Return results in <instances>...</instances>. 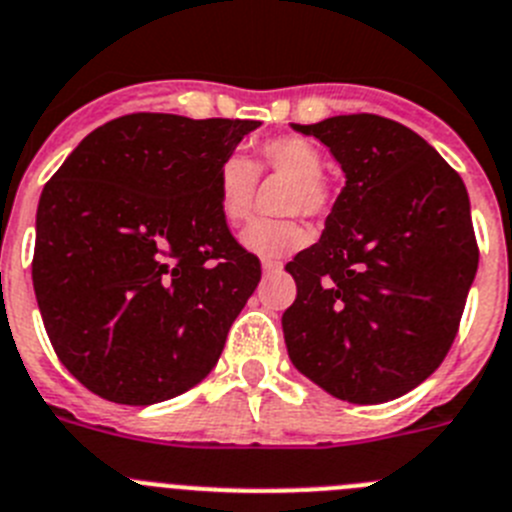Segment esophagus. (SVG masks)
<instances>
[{
	"mask_svg": "<svg viewBox=\"0 0 512 512\" xmlns=\"http://www.w3.org/2000/svg\"><path fill=\"white\" fill-rule=\"evenodd\" d=\"M261 269H264V274H279V271L284 269V264H281V261H276V259H264Z\"/></svg>",
	"mask_w": 512,
	"mask_h": 512,
	"instance_id": "34e87169",
	"label": "esophagus"
}]
</instances>
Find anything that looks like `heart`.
Returning a JSON list of instances; mask_svg holds the SVG:
<instances>
[{"label": "heart", "instance_id": "1", "mask_svg": "<svg viewBox=\"0 0 512 512\" xmlns=\"http://www.w3.org/2000/svg\"><path fill=\"white\" fill-rule=\"evenodd\" d=\"M325 159L317 144L297 134L266 139L256 149L253 162L243 154L233 152L220 159L215 170V195L218 208L228 223H243L251 213L253 195L259 175L287 177L281 190V213H302L309 218L325 215L330 208V190L322 180ZM309 233L294 215L287 218H259L243 231L241 241L256 256L276 259L299 251L307 243Z\"/></svg>", "mask_w": 512, "mask_h": 512}]
</instances>
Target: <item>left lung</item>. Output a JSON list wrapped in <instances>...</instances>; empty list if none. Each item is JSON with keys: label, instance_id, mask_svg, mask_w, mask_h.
<instances>
[{"label": "left lung", "instance_id": "left-lung-1", "mask_svg": "<svg viewBox=\"0 0 512 512\" xmlns=\"http://www.w3.org/2000/svg\"><path fill=\"white\" fill-rule=\"evenodd\" d=\"M294 129L330 147L345 187L320 241L287 264L289 358L342 401H391L426 381L457 337L480 259L470 198L398 121L350 114Z\"/></svg>", "mask_w": 512, "mask_h": 512}]
</instances>
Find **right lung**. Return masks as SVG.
<instances>
[{
  "label": "right lung",
  "mask_w": 512,
  "mask_h": 512,
  "mask_svg": "<svg viewBox=\"0 0 512 512\" xmlns=\"http://www.w3.org/2000/svg\"><path fill=\"white\" fill-rule=\"evenodd\" d=\"M259 121L129 114L91 131L37 205L32 284L60 363L96 396L167 401L218 363L261 279L215 170Z\"/></svg>",
  "instance_id": "right-lung-1"
}]
</instances>
